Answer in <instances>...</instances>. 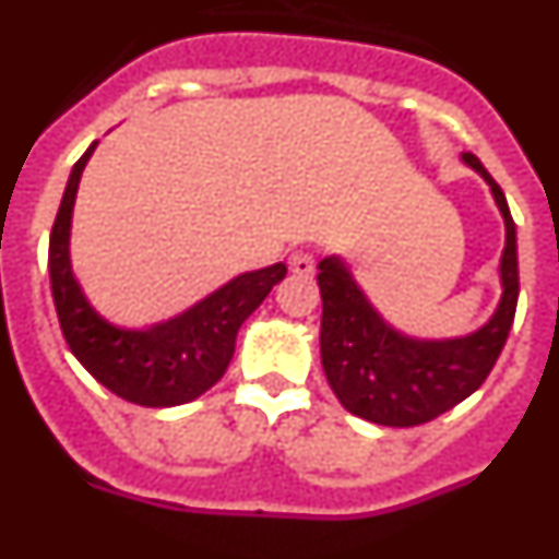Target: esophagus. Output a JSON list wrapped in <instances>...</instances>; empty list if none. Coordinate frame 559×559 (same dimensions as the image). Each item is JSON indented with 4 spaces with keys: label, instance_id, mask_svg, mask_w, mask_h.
<instances>
[{
    "label": "esophagus",
    "instance_id": "1",
    "mask_svg": "<svg viewBox=\"0 0 559 559\" xmlns=\"http://www.w3.org/2000/svg\"><path fill=\"white\" fill-rule=\"evenodd\" d=\"M290 271H294L296 276H313L316 257L310 254V251H296V254L290 257Z\"/></svg>",
    "mask_w": 559,
    "mask_h": 559
}]
</instances>
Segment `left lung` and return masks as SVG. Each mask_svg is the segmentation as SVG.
Listing matches in <instances>:
<instances>
[{"instance_id":"left-lung-1","label":"left lung","mask_w":559,"mask_h":559,"mask_svg":"<svg viewBox=\"0 0 559 559\" xmlns=\"http://www.w3.org/2000/svg\"><path fill=\"white\" fill-rule=\"evenodd\" d=\"M462 159L490 185L507 226L501 254L503 296L496 316L476 333L448 341H417L389 328L360 294L338 257L319 263L322 294V367L330 389L349 414L378 426L412 428L459 406L496 367L518 308L515 221L503 190L473 153Z\"/></svg>"}]
</instances>
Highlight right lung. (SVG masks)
<instances>
[{"label": "right lung", "mask_w": 559, "mask_h": 559, "mask_svg": "<svg viewBox=\"0 0 559 559\" xmlns=\"http://www.w3.org/2000/svg\"><path fill=\"white\" fill-rule=\"evenodd\" d=\"M95 145L72 167L49 235V285L69 349L97 383L145 408H170L201 397L224 378L240 324L260 308L285 263L235 276L204 302L151 330H120L92 310L69 269V226L81 173Z\"/></svg>", "instance_id": "obj_1"}]
</instances>
